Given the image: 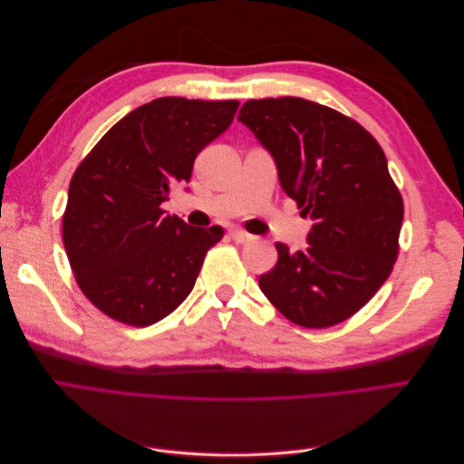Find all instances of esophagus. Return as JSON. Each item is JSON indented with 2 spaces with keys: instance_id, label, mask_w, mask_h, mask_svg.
I'll list each match as a JSON object with an SVG mask.
<instances>
[{
  "instance_id": "esophagus-1",
  "label": "esophagus",
  "mask_w": 464,
  "mask_h": 464,
  "mask_svg": "<svg viewBox=\"0 0 464 464\" xmlns=\"http://www.w3.org/2000/svg\"><path fill=\"white\" fill-rule=\"evenodd\" d=\"M230 237H232L234 242H237V244H247V242L254 240V236H249V234L242 232V230H232Z\"/></svg>"
}]
</instances>
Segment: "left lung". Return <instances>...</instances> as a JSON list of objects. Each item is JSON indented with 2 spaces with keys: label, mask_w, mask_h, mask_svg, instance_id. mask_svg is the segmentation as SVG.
<instances>
[{
  "label": "left lung",
  "mask_w": 464,
  "mask_h": 464,
  "mask_svg": "<svg viewBox=\"0 0 464 464\" xmlns=\"http://www.w3.org/2000/svg\"><path fill=\"white\" fill-rule=\"evenodd\" d=\"M237 121L271 152L285 193L314 220L304 251L275 244L278 261L259 288L296 325H336L372 300L399 256L404 205L385 152L353 118L298 96L247 101Z\"/></svg>",
  "instance_id": "obj_1"
}]
</instances>
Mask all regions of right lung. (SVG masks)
<instances>
[{"instance_id": "obj_1", "label": "right lung", "mask_w": 464, "mask_h": 464, "mask_svg": "<svg viewBox=\"0 0 464 464\" xmlns=\"http://www.w3.org/2000/svg\"><path fill=\"white\" fill-rule=\"evenodd\" d=\"M240 102L157 98L121 118L72 178L63 246L82 294L108 317L147 327L188 298L220 227L162 210L195 157L228 130Z\"/></svg>"}]
</instances>
